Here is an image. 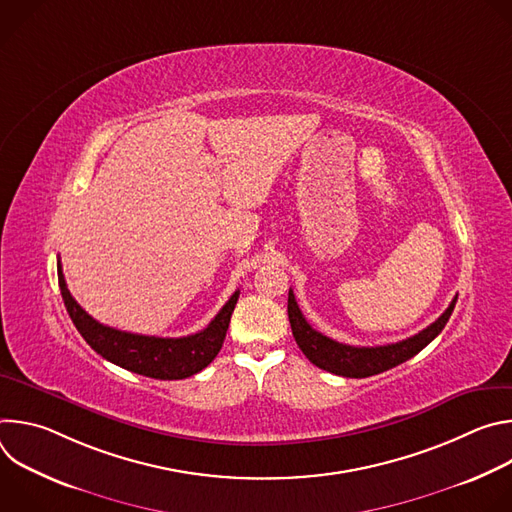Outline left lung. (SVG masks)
<instances>
[{
    "label": "left lung",
    "mask_w": 512,
    "mask_h": 512,
    "mask_svg": "<svg viewBox=\"0 0 512 512\" xmlns=\"http://www.w3.org/2000/svg\"><path fill=\"white\" fill-rule=\"evenodd\" d=\"M456 302H458V296L452 300V304L440 318H437L433 324H429L425 330H421L419 334L395 344H385V346H350V344L336 342L324 336L322 332L314 330L306 322L296 302L294 291L291 289L287 296V316H289L291 332H294L298 346L318 369L340 375V377L364 379V377H373L383 371H389L397 367V364L415 356L419 350H423L437 334L444 330V326L448 324L454 312Z\"/></svg>",
    "instance_id": "8db88e82"
}]
</instances>
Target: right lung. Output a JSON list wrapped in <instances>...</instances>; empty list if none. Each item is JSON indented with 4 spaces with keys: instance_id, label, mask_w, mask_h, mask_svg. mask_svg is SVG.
I'll list each match as a JSON object with an SVG mask.
<instances>
[{
    "instance_id": "right-lung-1",
    "label": "right lung",
    "mask_w": 512,
    "mask_h": 512,
    "mask_svg": "<svg viewBox=\"0 0 512 512\" xmlns=\"http://www.w3.org/2000/svg\"><path fill=\"white\" fill-rule=\"evenodd\" d=\"M58 285L72 324L77 326L81 336L97 354L121 369L160 381L186 379L208 367L225 342L227 328L239 300V291H235L223 310L214 316V320L196 334L182 338H160L109 328L89 316L77 304V300L70 296L60 261Z\"/></svg>"
}]
</instances>
